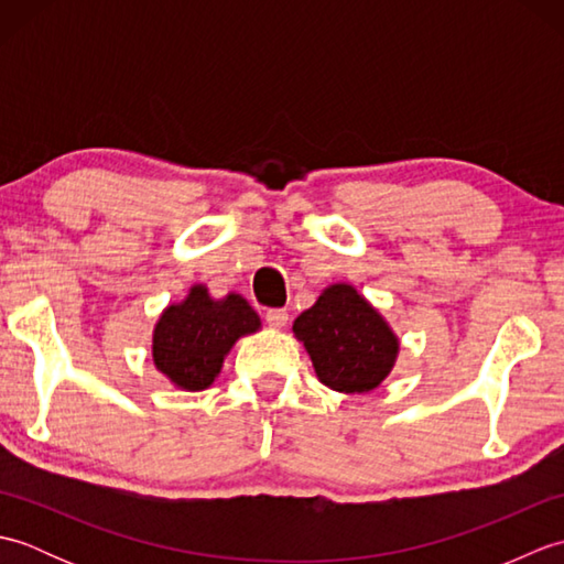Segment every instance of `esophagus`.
<instances>
[{"label": "esophagus", "instance_id": "esophagus-1", "mask_svg": "<svg viewBox=\"0 0 564 564\" xmlns=\"http://www.w3.org/2000/svg\"><path fill=\"white\" fill-rule=\"evenodd\" d=\"M267 322H269V327H273V329H283L285 325H289V313H285V310H281V307L267 310Z\"/></svg>", "mask_w": 564, "mask_h": 564}]
</instances>
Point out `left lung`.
<instances>
[{"instance_id":"obj_1","label":"left lung","mask_w":564,"mask_h":564,"mask_svg":"<svg viewBox=\"0 0 564 564\" xmlns=\"http://www.w3.org/2000/svg\"><path fill=\"white\" fill-rule=\"evenodd\" d=\"M322 386L344 394L376 390L400 354L390 322L351 283H332L293 322Z\"/></svg>"}]
</instances>
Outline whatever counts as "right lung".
Instances as JSON below:
<instances>
[{
	"label": "right lung",
	"mask_w": 564,
	"mask_h": 564,
	"mask_svg": "<svg viewBox=\"0 0 564 564\" xmlns=\"http://www.w3.org/2000/svg\"><path fill=\"white\" fill-rule=\"evenodd\" d=\"M261 329V319L242 295H210L208 285L194 283L182 303H172L152 332L154 368L186 392L210 388L220 376L232 346Z\"/></svg>",
	"instance_id": "right-lung-1"
}]
</instances>
